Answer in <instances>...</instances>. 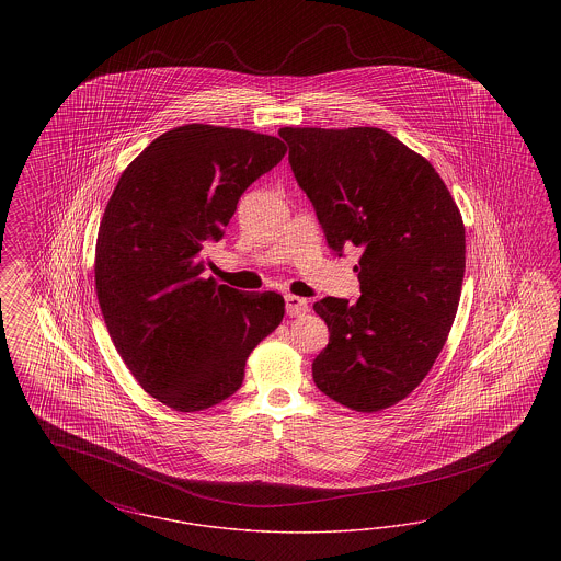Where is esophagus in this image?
<instances>
[{
    "label": "esophagus",
    "mask_w": 561,
    "mask_h": 561,
    "mask_svg": "<svg viewBox=\"0 0 561 561\" xmlns=\"http://www.w3.org/2000/svg\"><path fill=\"white\" fill-rule=\"evenodd\" d=\"M286 311L290 318H298V316H305L309 311V302L307 298H300V296H294V294H286Z\"/></svg>",
    "instance_id": "obj_1"
}]
</instances>
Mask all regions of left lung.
I'll return each instance as SVG.
<instances>
[{
	"label": "left lung",
	"instance_id": "left-lung-1",
	"mask_svg": "<svg viewBox=\"0 0 561 561\" xmlns=\"http://www.w3.org/2000/svg\"><path fill=\"white\" fill-rule=\"evenodd\" d=\"M290 165L334 252L362 248L355 305H313L330 330L313 359L321 393L355 412L408 398L453 328L465 277V225L423 156L380 128H279Z\"/></svg>",
	"mask_w": 561,
	"mask_h": 561
}]
</instances>
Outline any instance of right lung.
I'll return each mask as SVG.
<instances>
[{
  "mask_svg": "<svg viewBox=\"0 0 561 561\" xmlns=\"http://www.w3.org/2000/svg\"><path fill=\"white\" fill-rule=\"evenodd\" d=\"M286 151L277 136L185 124L134 158L108 197L94 259L101 313L138 385L176 412L231 398L284 320L282 294L206 277L202 250Z\"/></svg>",
  "mask_w": 561,
  "mask_h": 561,
  "instance_id": "1",
  "label": "right lung"
}]
</instances>
